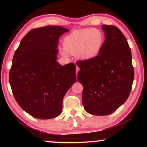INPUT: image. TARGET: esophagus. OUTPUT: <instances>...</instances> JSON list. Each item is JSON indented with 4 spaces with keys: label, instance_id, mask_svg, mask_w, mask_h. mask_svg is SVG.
Returning a JSON list of instances; mask_svg holds the SVG:
<instances>
[{
    "label": "esophagus",
    "instance_id": "34e87169",
    "mask_svg": "<svg viewBox=\"0 0 147 147\" xmlns=\"http://www.w3.org/2000/svg\"><path fill=\"white\" fill-rule=\"evenodd\" d=\"M79 70H80V68L78 67V66H76V76H77V74H78V73Z\"/></svg>",
    "mask_w": 147,
    "mask_h": 147
}]
</instances>
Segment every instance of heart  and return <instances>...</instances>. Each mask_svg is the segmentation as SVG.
Returning a JSON list of instances; mask_svg holds the SVG:
<instances>
[{
	"label": "heart",
	"mask_w": 147,
	"mask_h": 147,
	"mask_svg": "<svg viewBox=\"0 0 147 147\" xmlns=\"http://www.w3.org/2000/svg\"><path fill=\"white\" fill-rule=\"evenodd\" d=\"M105 38L96 28L75 30L63 39L64 56L74 54L81 60H89L97 56L102 49Z\"/></svg>",
	"instance_id": "heart-1"
}]
</instances>
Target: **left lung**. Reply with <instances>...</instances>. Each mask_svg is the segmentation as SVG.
<instances>
[{
  "mask_svg": "<svg viewBox=\"0 0 147 147\" xmlns=\"http://www.w3.org/2000/svg\"><path fill=\"white\" fill-rule=\"evenodd\" d=\"M105 41L100 53L89 60L76 62L77 80L83 86L82 104L94 115L112 113L125 102L134 78L131 49L117 27L103 24Z\"/></svg>",
  "mask_w": 147,
  "mask_h": 147,
  "instance_id": "8db88e82",
  "label": "left lung"
}]
</instances>
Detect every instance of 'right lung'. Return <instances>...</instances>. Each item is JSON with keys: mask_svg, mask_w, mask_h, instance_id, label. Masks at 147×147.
Masks as SVG:
<instances>
[{"mask_svg": "<svg viewBox=\"0 0 147 147\" xmlns=\"http://www.w3.org/2000/svg\"><path fill=\"white\" fill-rule=\"evenodd\" d=\"M69 30L58 26L32 29L16 50L9 74L14 98L35 118L57 117L64 95L75 83L76 65L57 62L59 38Z\"/></svg>", "mask_w": 147, "mask_h": 147, "instance_id": "right-lung-1", "label": "right lung"}]
</instances>
